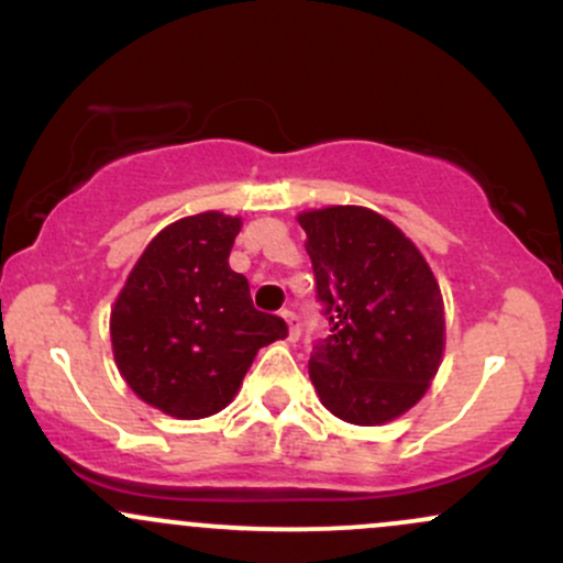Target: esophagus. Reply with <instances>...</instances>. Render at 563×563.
<instances>
[{
	"label": "esophagus",
	"instance_id": "1",
	"mask_svg": "<svg viewBox=\"0 0 563 563\" xmlns=\"http://www.w3.org/2000/svg\"><path fill=\"white\" fill-rule=\"evenodd\" d=\"M283 320L288 322V339L290 341H296L301 335V320H299V314L296 312H290V309H283Z\"/></svg>",
	"mask_w": 563,
	"mask_h": 563
}]
</instances>
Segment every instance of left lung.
<instances>
[{"label":"left lung","instance_id":"8db88e82","mask_svg":"<svg viewBox=\"0 0 563 563\" xmlns=\"http://www.w3.org/2000/svg\"><path fill=\"white\" fill-rule=\"evenodd\" d=\"M328 331L309 360L320 402L341 421L378 426L410 410L444 349L442 294L389 219L363 206L299 217Z\"/></svg>","mask_w":563,"mask_h":563}]
</instances>
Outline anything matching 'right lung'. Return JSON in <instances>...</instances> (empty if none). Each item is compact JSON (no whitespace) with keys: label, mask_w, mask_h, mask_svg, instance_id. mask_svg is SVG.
I'll return each mask as SVG.
<instances>
[{"label":"right lung","mask_w":563,"mask_h":563,"mask_svg":"<svg viewBox=\"0 0 563 563\" xmlns=\"http://www.w3.org/2000/svg\"><path fill=\"white\" fill-rule=\"evenodd\" d=\"M241 219L219 211L161 230L111 312L113 357L132 391L166 416L206 418L230 405L262 346L286 339L230 269Z\"/></svg>","instance_id":"right-lung-1"}]
</instances>
